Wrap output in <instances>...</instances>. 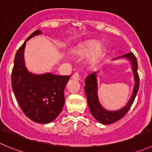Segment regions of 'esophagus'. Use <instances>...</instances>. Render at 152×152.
Here are the masks:
<instances>
[{
    "label": "esophagus",
    "instance_id": "1",
    "mask_svg": "<svg viewBox=\"0 0 152 152\" xmlns=\"http://www.w3.org/2000/svg\"><path fill=\"white\" fill-rule=\"evenodd\" d=\"M72 79H75V80H79V79H80V75H79V73H78V72H76V73L72 76Z\"/></svg>",
    "mask_w": 152,
    "mask_h": 152
}]
</instances>
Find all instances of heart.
Returning a JSON list of instances; mask_svg holds the SVG:
<instances>
[{"label": "heart", "mask_w": 152, "mask_h": 152, "mask_svg": "<svg viewBox=\"0 0 152 152\" xmlns=\"http://www.w3.org/2000/svg\"><path fill=\"white\" fill-rule=\"evenodd\" d=\"M103 49L104 46L102 42H98L95 39H88L78 44L73 49V52L75 55L79 57L90 55L89 61L94 64L101 58Z\"/></svg>", "instance_id": "obj_1"}]
</instances>
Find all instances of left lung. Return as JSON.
Wrapping results in <instances>:
<instances>
[{
  "mask_svg": "<svg viewBox=\"0 0 152 152\" xmlns=\"http://www.w3.org/2000/svg\"><path fill=\"white\" fill-rule=\"evenodd\" d=\"M122 57L127 58L131 61L132 65H133L132 67H133L134 78H135V87L134 88L132 97L130 100H129L128 103L123 109L117 110V111H107L100 106L98 101V98H97V78H96V73L97 72H94L92 74L89 75L86 80L85 91H86V96H87L88 104L91 113L101 124H113V123L122 118L125 115L126 113L128 112V110H130V106L134 103L136 95L138 92L139 87H140V76H139L138 72H137L138 63H137V58L133 52L126 54V55H123Z\"/></svg>",
  "mask_w": 152,
  "mask_h": 152,
  "instance_id": "obj_1",
  "label": "left lung"
}]
</instances>
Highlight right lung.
Segmentation results:
<instances>
[{
    "label": "right lung",
    "instance_id": "1",
    "mask_svg": "<svg viewBox=\"0 0 152 152\" xmlns=\"http://www.w3.org/2000/svg\"><path fill=\"white\" fill-rule=\"evenodd\" d=\"M39 34L41 31L37 30L26 41ZM26 41L18 49L14 59L11 74L12 91L27 117L35 122L47 124L61 113L65 102L64 91L70 76L29 73L24 64Z\"/></svg>",
    "mask_w": 152,
    "mask_h": 152
}]
</instances>
